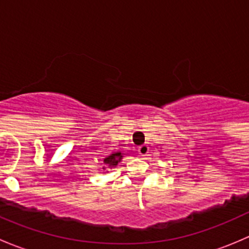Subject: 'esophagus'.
Returning a JSON list of instances; mask_svg holds the SVG:
<instances>
[{"label":"esophagus","mask_w":249,"mask_h":249,"mask_svg":"<svg viewBox=\"0 0 249 249\" xmlns=\"http://www.w3.org/2000/svg\"><path fill=\"white\" fill-rule=\"evenodd\" d=\"M148 152H149V147H148L147 144H142L139 147V153H140V155H142V157L147 155Z\"/></svg>","instance_id":"obj_1"}]
</instances>
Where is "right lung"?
<instances>
[{
	"instance_id": "right-lung-1",
	"label": "right lung",
	"mask_w": 249,
	"mask_h": 249,
	"mask_svg": "<svg viewBox=\"0 0 249 249\" xmlns=\"http://www.w3.org/2000/svg\"><path fill=\"white\" fill-rule=\"evenodd\" d=\"M122 158H123L122 153H114V154L107 155V157L104 159L105 169H108V167H112V166H117L118 161H119Z\"/></svg>"
}]
</instances>
